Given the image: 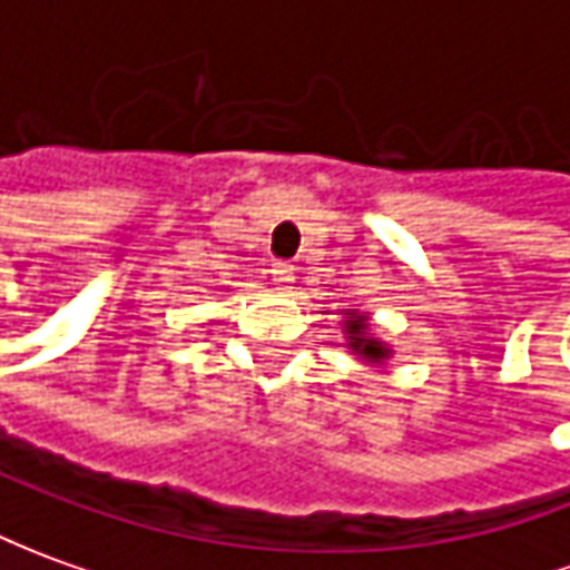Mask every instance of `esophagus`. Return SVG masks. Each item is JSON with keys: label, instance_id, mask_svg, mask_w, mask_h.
<instances>
[{"label": "esophagus", "instance_id": "obj_1", "mask_svg": "<svg viewBox=\"0 0 570 570\" xmlns=\"http://www.w3.org/2000/svg\"><path fill=\"white\" fill-rule=\"evenodd\" d=\"M269 276H273V285H276V288H292V282L297 273H294V263L278 261V263H273Z\"/></svg>", "mask_w": 570, "mask_h": 570}]
</instances>
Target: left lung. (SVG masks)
<instances>
[{"instance_id": "8db88e82", "label": "left lung", "mask_w": 570, "mask_h": 570, "mask_svg": "<svg viewBox=\"0 0 570 570\" xmlns=\"http://www.w3.org/2000/svg\"><path fill=\"white\" fill-rule=\"evenodd\" d=\"M344 328H347V335H351V347L360 356H366V360H372V363H379V360H384L387 356V347H384L382 341H368L366 337V316H356V313H351V320L344 323Z\"/></svg>"}]
</instances>
